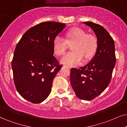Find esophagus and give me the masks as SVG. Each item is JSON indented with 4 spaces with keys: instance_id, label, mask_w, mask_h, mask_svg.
<instances>
[{
    "instance_id": "1",
    "label": "esophagus",
    "mask_w": 127,
    "mask_h": 127,
    "mask_svg": "<svg viewBox=\"0 0 127 127\" xmlns=\"http://www.w3.org/2000/svg\"><path fill=\"white\" fill-rule=\"evenodd\" d=\"M65 67H67V68H71V66H70V65H65Z\"/></svg>"
}]
</instances>
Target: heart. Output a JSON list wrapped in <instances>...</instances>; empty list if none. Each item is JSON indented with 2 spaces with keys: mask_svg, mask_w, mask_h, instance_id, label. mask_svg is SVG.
<instances>
[{
  "mask_svg": "<svg viewBox=\"0 0 127 127\" xmlns=\"http://www.w3.org/2000/svg\"><path fill=\"white\" fill-rule=\"evenodd\" d=\"M65 42L63 38L57 37L53 42V49L56 55L64 54L67 50V43L73 44V52L68 53L61 59L62 63L67 65H77L83 60L87 61L92 58L97 49L98 42L96 37L92 34H87L80 28H74L65 34Z\"/></svg>",
  "mask_w": 127,
  "mask_h": 127,
  "instance_id": "b5f03b06",
  "label": "heart"
}]
</instances>
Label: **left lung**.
I'll use <instances>...</instances> for the list:
<instances>
[{
  "label": "left lung",
  "instance_id": "obj_1",
  "mask_svg": "<svg viewBox=\"0 0 127 127\" xmlns=\"http://www.w3.org/2000/svg\"><path fill=\"white\" fill-rule=\"evenodd\" d=\"M93 30L97 38L95 55L87 64L79 69L71 68L70 82L80 99L91 100L101 94L108 86L115 65L114 41L101 26L83 22Z\"/></svg>",
  "mask_w": 127,
  "mask_h": 127
}]
</instances>
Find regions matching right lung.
<instances>
[{
	"label": "right lung",
	"instance_id": "add662e5",
	"mask_svg": "<svg viewBox=\"0 0 127 127\" xmlns=\"http://www.w3.org/2000/svg\"><path fill=\"white\" fill-rule=\"evenodd\" d=\"M65 26L55 22L34 26L23 35L14 50V84L20 95L32 103L43 102L52 91L54 78L62 67L53 56V42Z\"/></svg>",
	"mask_w": 127,
	"mask_h": 127
}]
</instances>
